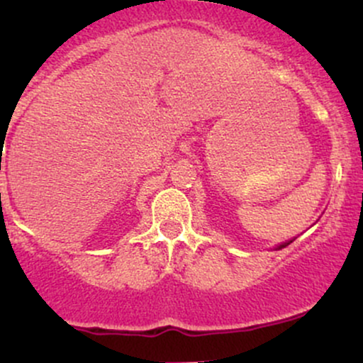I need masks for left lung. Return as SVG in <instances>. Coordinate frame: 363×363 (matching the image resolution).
I'll use <instances>...</instances> for the list:
<instances>
[{
  "instance_id": "8db88e82",
  "label": "left lung",
  "mask_w": 363,
  "mask_h": 363,
  "mask_svg": "<svg viewBox=\"0 0 363 363\" xmlns=\"http://www.w3.org/2000/svg\"><path fill=\"white\" fill-rule=\"evenodd\" d=\"M289 243H292V240H291V242H289ZM289 243H281V245H280V247H277V249H284V247H287Z\"/></svg>"
}]
</instances>
